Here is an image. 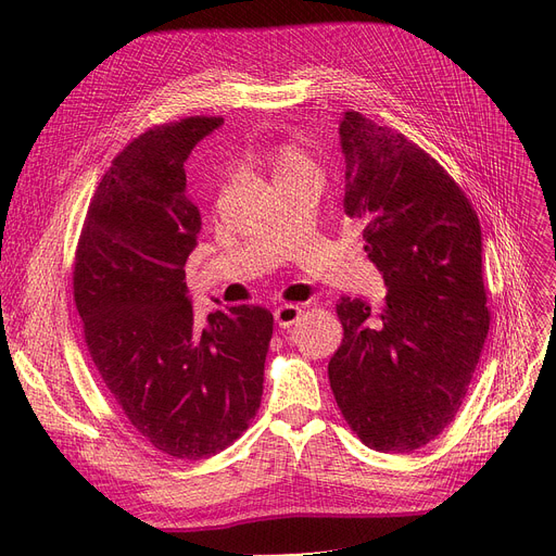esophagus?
I'll return each instance as SVG.
<instances>
[{"mask_svg": "<svg viewBox=\"0 0 556 556\" xmlns=\"http://www.w3.org/2000/svg\"><path fill=\"white\" fill-rule=\"evenodd\" d=\"M302 317V308L295 306V304H283L279 308H275V323L281 327V329H290L293 327L298 319Z\"/></svg>", "mask_w": 556, "mask_h": 556, "instance_id": "obj_1", "label": "esophagus"}]
</instances>
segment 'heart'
Returning <instances> with one entry per match:
<instances>
[{
    "mask_svg": "<svg viewBox=\"0 0 556 556\" xmlns=\"http://www.w3.org/2000/svg\"><path fill=\"white\" fill-rule=\"evenodd\" d=\"M268 164L273 168L275 182L283 180V178H290V175L302 173V170H313L308 157L302 151L293 149V146H279V149H275L270 153Z\"/></svg>",
    "mask_w": 556,
    "mask_h": 556,
    "instance_id": "b5f03b06",
    "label": "heart"
}]
</instances>
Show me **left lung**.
<instances>
[{
    "instance_id": "obj_1",
    "label": "left lung",
    "mask_w": 556,
    "mask_h": 556,
    "mask_svg": "<svg viewBox=\"0 0 556 556\" xmlns=\"http://www.w3.org/2000/svg\"><path fill=\"white\" fill-rule=\"evenodd\" d=\"M344 214L388 286L381 308L340 298L329 361L342 417L381 453L426 446L469 390L489 308L478 214L457 182L405 135L361 112L340 122Z\"/></svg>"
}]
</instances>
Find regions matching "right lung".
Segmentation results:
<instances>
[{"mask_svg": "<svg viewBox=\"0 0 556 556\" xmlns=\"http://www.w3.org/2000/svg\"><path fill=\"white\" fill-rule=\"evenodd\" d=\"M223 124L187 116L132 139L112 160L87 210L74 261L85 344L130 426L160 453L204 459L254 419L273 313L229 306L200 327L185 263L200 212L185 162Z\"/></svg>", "mask_w": 556, "mask_h": 556, "instance_id": "1", "label": "right lung"}]
</instances>
